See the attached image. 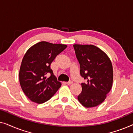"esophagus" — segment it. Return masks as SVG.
<instances>
[{
	"label": "esophagus",
	"mask_w": 133,
	"mask_h": 133,
	"mask_svg": "<svg viewBox=\"0 0 133 133\" xmlns=\"http://www.w3.org/2000/svg\"><path fill=\"white\" fill-rule=\"evenodd\" d=\"M72 83V81H70L68 82H66V84L67 85H71Z\"/></svg>",
	"instance_id": "obj_1"
}]
</instances>
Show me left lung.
<instances>
[{
    "instance_id": "1",
    "label": "left lung",
    "mask_w": 133,
    "mask_h": 133,
    "mask_svg": "<svg viewBox=\"0 0 133 133\" xmlns=\"http://www.w3.org/2000/svg\"><path fill=\"white\" fill-rule=\"evenodd\" d=\"M80 64L81 76L85 80L81 83V93L78 101L83 106L91 108L105 101L113 81L111 62L108 56L92 45H73Z\"/></svg>"
}]
</instances>
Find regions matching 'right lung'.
Returning <instances> with one entry per match:
<instances>
[{"label":"right lung","mask_w":133,"mask_h":133,"mask_svg":"<svg viewBox=\"0 0 133 133\" xmlns=\"http://www.w3.org/2000/svg\"><path fill=\"white\" fill-rule=\"evenodd\" d=\"M66 45L41 42L27 51L22 61L19 82L25 95L31 101L42 103L51 99L61 86L50 68L56 56ZM47 75H50L49 78Z\"/></svg>","instance_id":"add662e5"}]
</instances>
